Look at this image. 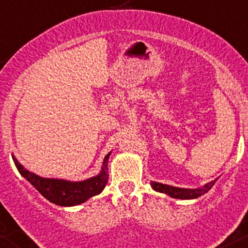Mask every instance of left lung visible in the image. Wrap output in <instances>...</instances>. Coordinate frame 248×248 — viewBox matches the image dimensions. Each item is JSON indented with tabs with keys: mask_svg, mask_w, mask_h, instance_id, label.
I'll return each instance as SVG.
<instances>
[{
	"mask_svg": "<svg viewBox=\"0 0 248 248\" xmlns=\"http://www.w3.org/2000/svg\"><path fill=\"white\" fill-rule=\"evenodd\" d=\"M217 182V179L213 180V182L205 184L203 188L199 189H183V188H175V186H170V185L166 184H160V183H151V186H153L154 190L160 191V193H165V194H169L172 198H179V199H195L201 197V195L205 194L207 191H209L212 189V186L214 185V183Z\"/></svg>",
	"mask_w": 248,
	"mask_h": 248,
	"instance_id": "left-lung-1",
	"label": "left lung"
}]
</instances>
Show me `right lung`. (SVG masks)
<instances>
[{"label": "right lung", "instance_id": "obj_1", "mask_svg": "<svg viewBox=\"0 0 248 248\" xmlns=\"http://www.w3.org/2000/svg\"><path fill=\"white\" fill-rule=\"evenodd\" d=\"M109 154L105 157L103 168L99 175L91 178L84 182H66V180H58V179H44L35 175L29 170H26L21 164H18L16 159H14L15 165L17 168L18 172L24 178H26L31 184L34 185L40 194L49 202L62 207H70L84 203L93 195L99 194L106 184H107V165Z\"/></svg>", "mask_w": 248, "mask_h": 248}]
</instances>
